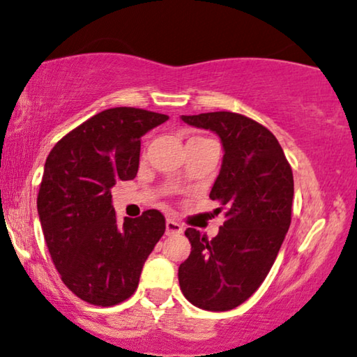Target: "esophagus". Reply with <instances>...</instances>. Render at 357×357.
<instances>
[{"mask_svg": "<svg viewBox=\"0 0 357 357\" xmlns=\"http://www.w3.org/2000/svg\"><path fill=\"white\" fill-rule=\"evenodd\" d=\"M181 233H183V226L179 225L178 221H174V220L166 221V234L167 236H176V234H181Z\"/></svg>", "mask_w": 357, "mask_h": 357, "instance_id": "34e87169", "label": "esophagus"}]
</instances>
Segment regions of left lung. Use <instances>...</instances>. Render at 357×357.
I'll use <instances>...</instances> for the list:
<instances>
[{
	"instance_id": "1",
	"label": "left lung",
	"mask_w": 357,
	"mask_h": 357,
	"mask_svg": "<svg viewBox=\"0 0 357 357\" xmlns=\"http://www.w3.org/2000/svg\"><path fill=\"white\" fill-rule=\"evenodd\" d=\"M220 136L225 156L209 197L225 225L208 239L188 227L191 255L179 266L184 298L206 311L238 307L263 284L291 225L294 179L281 144L263 124L229 111L181 116Z\"/></svg>"
}]
</instances>
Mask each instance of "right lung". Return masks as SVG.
Wrapping results in <instances>:
<instances>
[{
	"mask_svg": "<svg viewBox=\"0 0 357 357\" xmlns=\"http://www.w3.org/2000/svg\"><path fill=\"white\" fill-rule=\"evenodd\" d=\"M167 119L126 106L105 109L61 137L46 158L38 192L43 234L63 282L86 303L126 301L165 234L158 209L118 222L109 190L135 179L141 136Z\"/></svg>",
	"mask_w": 357,
	"mask_h": 357,
	"instance_id": "add662e5",
	"label": "right lung"
}]
</instances>
